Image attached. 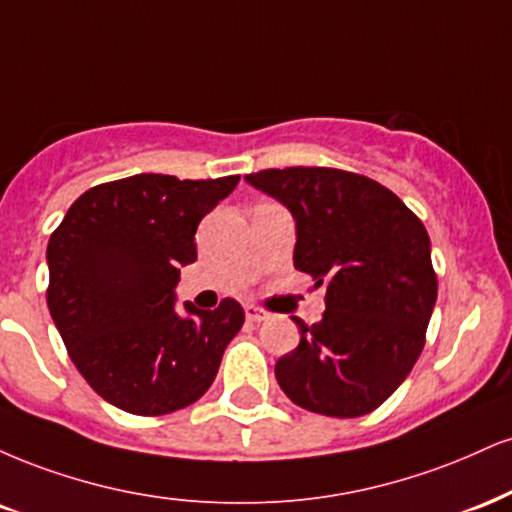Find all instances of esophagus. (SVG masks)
I'll return each mask as SVG.
<instances>
[{
  "label": "esophagus",
  "instance_id": "obj_1",
  "mask_svg": "<svg viewBox=\"0 0 512 512\" xmlns=\"http://www.w3.org/2000/svg\"><path fill=\"white\" fill-rule=\"evenodd\" d=\"M245 317H248L250 322H264V319L269 317V312L262 310V307H257V305H245Z\"/></svg>",
  "mask_w": 512,
  "mask_h": 512
}]
</instances>
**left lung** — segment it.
Returning <instances> with one entry per match:
<instances>
[{"label": "left lung", "mask_w": 512, "mask_h": 512, "mask_svg": "<svg viewBox=\"0 0 512 512\" xmlns=\"http://www.w3.org/2000/svg\"><path fill=\"white\" fill-rule=\"evenodd\" d=\"M245 178L291 209L295 269L326 286L322 322L293 317L300 343L279 357L276 381L319 415L377 410L427 341L439 291L427 229L396 193L353 171L286 166Z\"/></svg>", "instance_id": "left-lung-1"}]
</instances>
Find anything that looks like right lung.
Masks as SVG:
<instances>
[{"mask_svg": "<svg viewBox=\"0 0 512 512\" xmlns=\"http://www.w3.org/2000/svg\"><path fill=\"white\" fill-rule=\"evenodd\" d=\"M240 176L178 181L135 174L85 190L49 236L47 307L97 396L131 415L186 408L212 386L245 322L233 298L174 310L195 231Z\"/></svg>", "mask_w": 512, "mask_h": 512, "instance_id": "obj_1", "label": "right lung"}]
</instances>
